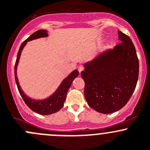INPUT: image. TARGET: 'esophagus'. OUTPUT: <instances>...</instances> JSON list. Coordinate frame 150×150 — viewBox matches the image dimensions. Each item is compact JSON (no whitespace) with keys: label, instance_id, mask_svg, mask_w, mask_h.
<instances>
[{"label":"esophagus","instance_id":"1","mask_svg":"<svg viewBox=\"0 0 150 150\" xmlns=\"http://www.w3.org/2000/svg\"><path fill=\"white\" fill-rule=\"evenodd\" d=\"M83 70H84V66H81V65H80V66L78 67V71H79V73H81V72Z\"/></svg>","mask_w":150,"mask_h":150}]
</instances>
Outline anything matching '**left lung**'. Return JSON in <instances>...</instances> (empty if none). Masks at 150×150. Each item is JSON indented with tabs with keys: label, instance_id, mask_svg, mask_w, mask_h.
I'll list each match as a JSON object with an SVG mask.
<instances>
[{
	"label": "left lung",
	"instance_id": "1",
	"mask_svg": "<svg viewBox=\"0 0 150 150\" xmlns=\"http://www.w3.org/2000/svg\"><path fill=\"white\" fill-rule=\"evenodd\" d=\"M121 41L84 64L81 73L89 107L109 114L121 109L132 97L139 77V60L129 36L118 31Z\"/></svg>",
	"mask_w": 150,
	"mask_h": 150
}]
</instances>
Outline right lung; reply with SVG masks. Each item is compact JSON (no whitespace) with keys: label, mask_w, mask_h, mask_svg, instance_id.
<instances>
[{"label":"right lung","mask_w":150,"mask_h":150,"mask_svg":"<svg viewBox=\"0 0 150 150\" xmlns=\"http://www.w3.org/2000/svg\"><path fill=\"white\" fill-rule=\"evenodd\" d=\"M47 36H48V34H47V30L40 29V30H38L37 32H34L25 41L23 42V43L20 46L19 50H18L14 68L15 80H16V85H17L18 92H19L21 96L22 97L24 101L25 102V103L29 108L32 110H33L34 112L40 114V115H45L55 113V112H58V110H60L64 107V104L65 100H66L68 90H69L71 85L72 81L79 75L78 70H76V69L74 70L66 78H65L63 80L62 82L61 83V84L58 87V89L55 90V92H53V94H52L47 98L43 99V100H35V99L29 98V96H27L24 93V91L21 89L19 82H18L17 73H16L17 66L20 59V56H21V51H22L24 47L27 45V42L38 39V38H47Z\"/></svg>","instance_id":"obj_1"}]
</instances>
